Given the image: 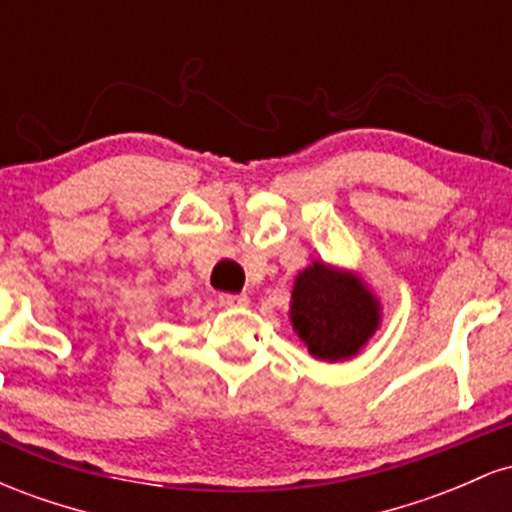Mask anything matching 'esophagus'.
<instances>
[{
	"mask_svg": "<svg viewBox=\"0 0 512 512\" xmlns=\"http://www.w3.org/2000/svg\"><path fill=\"white\" fill-rule=\"evenodd\" d=\"M219 303L223 308H240V305H248V296L245 293H219Z\"/></svg>",
	"mask_w": 512,
	"mask_h": 512,
	"instance_id": "1",
	"label": "esophagus"
}]
</instances>
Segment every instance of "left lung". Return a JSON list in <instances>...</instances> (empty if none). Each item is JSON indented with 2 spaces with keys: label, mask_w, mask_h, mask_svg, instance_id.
Returning a JSON list of instances; mask_svg holds the SVG:
<instances>
[{
  "label": "left lung",
  "mask_w": 512,
  "mask_h": 512,
  "mask_svg": "<svg viewBox=\"0 0 512 512\" xmlns=\"http://www.w3.org/2000/svg\"><path fill=\"white\" fill-rule=\"evenodd\" d=\"M378 301L354 274L313 264L298 274L291 322L310 354L322 361L354 356L378 327Z\"/></svg>",
  "instance_id": "1"
}]
</instances>
